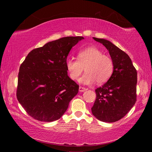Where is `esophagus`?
<instances>
[{
  "label": "esophagus",
  "instance_id": "1",
  "mask_svg": "<svg viewBox=\"0 0 152 152\" xmlns=\"http://www.w3.org/2000/svg\"><path fill=\"white\" fill-rule=\"evenodd\" d=\"M86 91H87V88H84V87H82V86L79 87V91L80 92H84Z\"/></svg>",
  "mask_w": 152,
  "mask_h": 152
}]
</instances>
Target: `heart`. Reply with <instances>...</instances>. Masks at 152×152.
<instances>
[{
  "label": "heart",
  "instance_id": "obj_1",
  "mask_svg": "<svg viewBox=\"0 0 152 152\" xmlns=\"http://www.w3.org/2000/svg\"><path fill=\"white\" fill-rule=\"evenodd\" d=\"M78 60L72 58L66 61V70L70 78L76 80L83 72L86 73L79 80L84 84H92L96 81L99 84H103L112 75L114 65L112 59L96 47L92 46L79 51Z\"/></svg>",
  "mask_w": 152,
  "mask_h": 152
}]
</instances>
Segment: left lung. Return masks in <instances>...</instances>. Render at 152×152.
Instances as JSON below:
<instances>
[{
  "mask_svg": "<svg viewBox=\"0 0 152 152\" xmlns=\"http://www.w3.org/2000/svg\"><path fill=\"white\" fill-rule=\"evenodd\" d=\"M109 51L113 61V72L106 83L95 90L96 99L91 108L92 115L103 122L122 119L136 102L137 70L127 53L109 41L93 37Z\"/></svg>",
  "mask_w": 152,
  "mask_h": 152,
  "instance_id": "left-lung-1",
  "label": "left lung"
}]
</instances>
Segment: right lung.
Here are the masks:
<instances>
[{
	"instance_id": "right-lung-1",
	"label": "right lung",
	"mask_w": 152,
	"mask_h": 152,
	"mask_svg": "<svg viewBox=\"0 0 152 152\" xmlns=\"http://www.w3.org/2000/svg\"><path fill=\"white\" fill-rule=\"evenodd\" d=\"M83 37H65L30 51L18 75L17 98L33 119L51 122L60 119L79 86L68 76L66 61L72 48Z\"/></svg>"
}]
</instances>
